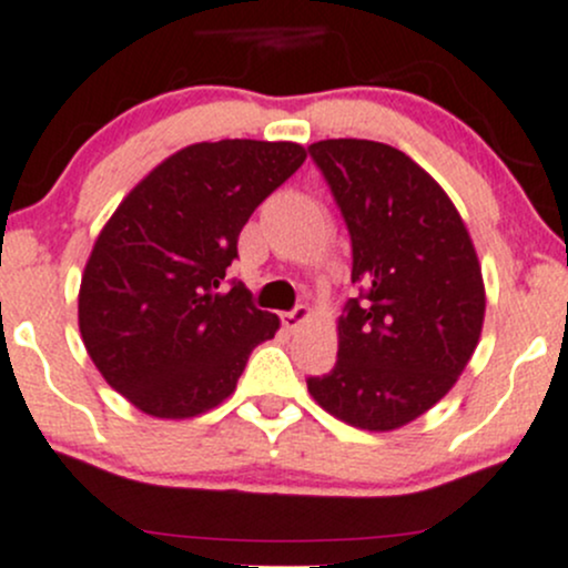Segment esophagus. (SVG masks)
<instances>
[{
  "label": "esophagus",
  "mask_w": 568,
  "mask_h": 568,
  "mask_svg": "<svg viewBox=\"0 0 568 568\" xmlns=\"http://www.w3.org/2000/svg\"><path fill=\"white\" fill-rule=\"evenodd\" d=\"M307 318H310V307H304V304H300V307H294V310H288V313H283V318H280V321H283L285 329L296 332Z\"/></svg>",
  "instance_id": "esophagus-1"
}]
</instances>
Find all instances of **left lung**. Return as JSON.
<instances>
[{
  "instance_id": "left-lung-1",
  "label": "left lung",
  "mask_w": 568,
  "mask_h": 568,
  "mask_svg": "<svg viewBox=\"0 0 568 568\" xmlns=\"http://www.w3.org/2000/svg\"><path fill=\"white\" fill-rule=\"evenodd\" d=\"M307 152L348 225L359 285L337 321V364L307 389L345 425L389 433L433 408L474 356L479 258L449 195L399 149L329 139Z\"/></svg>"
}]
</instances>
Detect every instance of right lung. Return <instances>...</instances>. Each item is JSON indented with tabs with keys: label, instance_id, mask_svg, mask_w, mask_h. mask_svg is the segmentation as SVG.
I'll list each match as a JSON object with an SVG mask.
<instances>
[{
	"label": "right lung",
	"instance_id": "add662e5",
	"mask_svg": "<svg viewBox=\"0 0 568 568\" xmlns=\"http://www.w3.org/2000/svg\"><path fill=\"white\" fill-rule=\"evenodd\" d=\"M291 141L225 139L171 154L100 231L79 291L94 367L135 408L190 419L236 389L280 329L225 268L250 214L304 163Z\"/></svg>",
	"mask_w": 568,
	"mask_h": 568
}]
</instances>
